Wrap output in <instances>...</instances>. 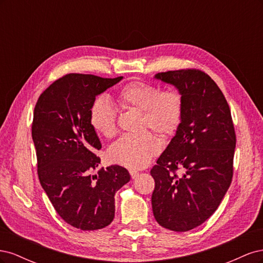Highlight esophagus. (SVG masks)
Returning a JSON list of instances; mask_svg holds the SVG:
<instances>
[{
  "label": "esophagus",
  "mask_w": 263,
  "mask_h": 263,
  "mask_svg": "<svg viewBox=\"0 0 263 263\" xmlns=\"http://www.w3.org/2000/svg\"><path fill=\"white\" fill-rule=\"evenodd\" d=\"M129 173H130V176H132V179L137 178V177H138V174H139V172H138V171H135V170H130V171H129Z\"/></svg>",
  "instance_id": "obj_1"
}]
</instances>
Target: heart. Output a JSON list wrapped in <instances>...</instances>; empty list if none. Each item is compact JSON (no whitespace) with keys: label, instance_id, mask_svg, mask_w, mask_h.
Here are the masks:
<instances>
[{"label":"heart","instance_id":"obj_1","mask_svg":"<svg viewBox=\"0 0 263 263\" xmlns=\"http://www.w3.org/2000/svg\"><path fill=\"white\" fill-rule=\"evenodd\" d=\"M117 101L124 107L144 113V126L163 138L173 136L183 117V99L176 90L161 91L158 86L135 81L126 84L117 93ZM93 128L105 138L117 133L116 110L105 99L97 100L90 110ZM160 149L158 139L151 133L139 136H124L108 150L109 160L133 170L145 168Z\"/></svg>","mask_w":263,"mask_h":263}]
</instances>
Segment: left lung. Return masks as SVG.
Segmentation results:
<instances>
[{
	"mask_svg": "<svg viewBox=\"0 0 263 263\" xmlns=\"http://www.w3.org/2000/svg\"><path fill=\"white\" fill-rule=\"evenodd\" d=\"M183 99L181 125L150 171L158 224L187 232L217 210L233 179L236 135L228 103L212 78L187 69L157 73ZM181 168L182 176L175 170Z\"/></svg>",
	"mask_w": 263,
	"mask_h": 263,
	"instance_id": "1",
	"label": "left lung"
}]
</instances>
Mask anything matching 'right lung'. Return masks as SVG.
Listing matches in <instances>:
<instances>
[{"mask_svg":"<svg viewBox=\"0 0 263 263\" xmlns=\"http://www.w3.org/2000/svg\"><path fill=\"white\" fill-rule=\"evenodd\" d=\"M122 79L67 74L42 93L34 109L31 137L39 181L59 216L81 230L113 221L115 193L130 180L117 164L91 174L101 163L95 154L102 145L90 110L95 98Z\"/></svg>","mask_w":263,"mask_h":263,"instance_id":"1","label":"right lung"}]
</instances>
